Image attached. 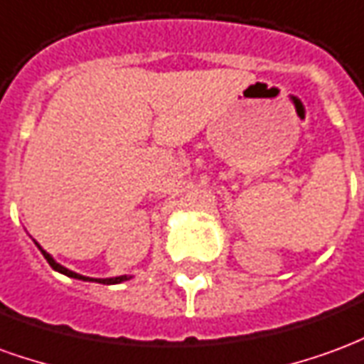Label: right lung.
Segmentation results:
<instances>
[{
	"label": "right lung",
	"instance_id": "add662e5",
	"mask_svg": "<svg viewBox=\"0 0 364 364\" xmlns=\"http://www.w3.org/2000/svg\"><path fill=\"white\" fill-rule=\"evenodd\" d=\"M38 250H41V252H43L44 259L48 261V265H50L52 269H56V271H58V273L68 274V277H72V279H80V281H95V282H101V284H117V282L127 281V277H124V274H122V277H112V279H90V277H83V274H77V273H74V271H70V269L62 267V265H60V263H56V261L52 259V257H50V253H46V252H44V250H43V247H41V245H38Z\"/></svg>",
	"mask_w": 364,
	"mask_h": 364
}]
</instances>
